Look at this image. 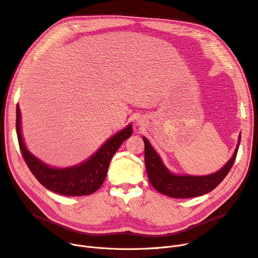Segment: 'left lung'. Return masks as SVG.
Instances as JSON below:
<instances>
[{
    "mask_svg": "<svg viewBox=\"0 0 258 258\" xmlns=\"http://www.w3.org/2000/svg\"><path fill=\"white\" fill-rule=\"evenodd\" d=\"M143 141L145 144V167L148 179L152 186L160 193L169 197L191 198L211 192L225 178L235 161L238 145L241 142V136H239L237 147L229 162L218 172L205 176L174 175L170 173L157 151L152 148L145 137H143Z\"/></svg>",
    "mask_w": 258,
    "mask_h": 258,
    "instance_id": "obj_1",
    "label": "left lung"
}]
</instances>
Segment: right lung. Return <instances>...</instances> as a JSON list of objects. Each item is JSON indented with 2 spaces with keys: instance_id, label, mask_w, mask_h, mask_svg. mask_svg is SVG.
I'll return each instance as SVG.
<instances>
[{
  "instance_id": "1",
  "label": "right lung",
  "mask_w": 258,
  "mask_h": 258,
  "mask_svg": "<svg viewBox=\"0 0 258 258\" xmlns=\"http://www.w3.org/2000/svg\"><path fill=\"white\" fill-rule=\"evenodd\" d=\"M16 134L23 158L36 179L47 190L64 196H85L104 183L109 164L117 149L133 134L132 125L114 135L85 163L71 168H51L36 159L26 148L21 131V112L16 106Z\"/></svg>"
}]
</instances>
